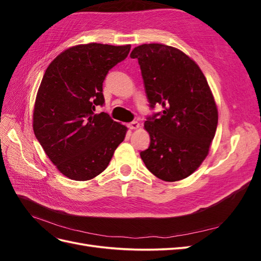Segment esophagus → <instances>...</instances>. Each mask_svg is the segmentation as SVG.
Masks as SVG:
<instances>
[{
	"label": "esophagus",
	"instance_id": "obj_1",
	"mask_svg": "<svg viewBox=\"0 0 261 261\" xmlns=\"http://www.w3.org/2000/svg\"><path fill=\"white\" fill-rule=\"evenodd\" d=\"M129 129H137L140 127V124L138 122H132L128 124Z\"/></svg>",
	"mask_w": 261,
	"mask_h": 261
}]
</instances>
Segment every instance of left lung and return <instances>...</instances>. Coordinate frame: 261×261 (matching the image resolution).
Listing matches in <instances>:
<instances>
[{"mask_svg":"<svg viewBox=\"0 0 261 261\" xmlns=\"http://www.w3.org/2000/svg\"><path fill=\"white\" fill-rule=\"evenodd\" d=\"M150 107L163 112L144 128L150 146L140 156L147 169L165 181L188 177L206 159L218 125V108L198 64L183 51L162 43L136 46Z\"/></svg>","mask_w":261,"mask_h":261,"instance_id":"1","label":"left lung"}]
</instances>
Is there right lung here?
I'll return each instance as SVG.
<instances>
[{
    "label": "right lung",
    "instance_id": "obj_1",
    "mask_svg": "<svg viewBox=\"0 0 261 261\" xmlns=\"http://www.w3.org/2000/svg\"><path fill=\"white\" fill-rule=\"evenodd\" d=\"M130 44H77L46 68L35 101V135L66 177L89 180L103 172L125 139L127 127L108 113L102 85L108 72L127 57Z\"/></svg>",
    "mask_w": 261,
    "mask_h": 261
}]
</instances>
